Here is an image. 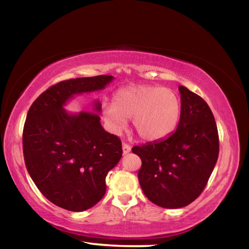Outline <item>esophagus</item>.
<instances>
[{
	"mask_svg": "<svg viewBox=\"0 0 249 249\" xmlns=\"http://www.w3.org/2000/svg\"><path fill=\"white\" fill-rule=\"evenodd\" d=\"M122 149H123V154H128L129 151H130V146L129 145H127V144H125V142H123V146H122Z\"/></svg>",
	"mask_w": 249,
	"mask_h": 249,
	"instance_id": "obj_1",
	"label": "esophagus"
}]
</instances>
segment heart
I'll return each mask as SVG.
<instances>
[{
  "mask_svg": "<svg viewBox=\"0 0 249 249\" xmlns=\"http://www.w3.org/2000/svg\"><path fill=\"white\" fill-rule=\"evenodd\" d=\"M180 100L170 89L153 84H132L122 88L114 102L105 101L102 115L107 127L120 134L132 117L133 128L145 141L167 137L180 119Z\"/></svg>",
  "mask_w": 249,
  "mask_h": 249,
  "instance_id": "b5f03b06",
  "label": "heart"
}]
</instances>
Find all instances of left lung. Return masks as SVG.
<instances>
[{
    "label": "left lung",
    "mask_w": 249,
    "mask_h": 249,
    "mask_svg": "<svg viewBox=\"0 0 249 249\" xmlns=\"http://www.w3.org/2000/svg\"><path fill=\"white\" fill-rule=\"evenodd\" d=\"M181 111L178 127L157 142L135 146L142 159L138 180L156 205L180 209L203 191L218 157V134L208 103L185 87H179Z\"/></svg>",
    "instance_id": "1"
}]
</instances>
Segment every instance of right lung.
<instances>
[{"instance_id":"obj_1","label":"right lung","mask_w":249,"mask_h":249,"mask_svg":"<svg viewBox=\"0 0 249 249\" xmlns=\"http://www.w3.org/2000/svg\"><path fill=\"white\" fill-rule=\"evenodd\" d=\"M112 75L61 81L43 92L29 107L23 130L25 165L45 197L60 208L82 212L102 199L105 177L122 157V142L101 125L102 104L92 112L69 113L74 95L103 90Z\"/></svg>"}]
</instances>
